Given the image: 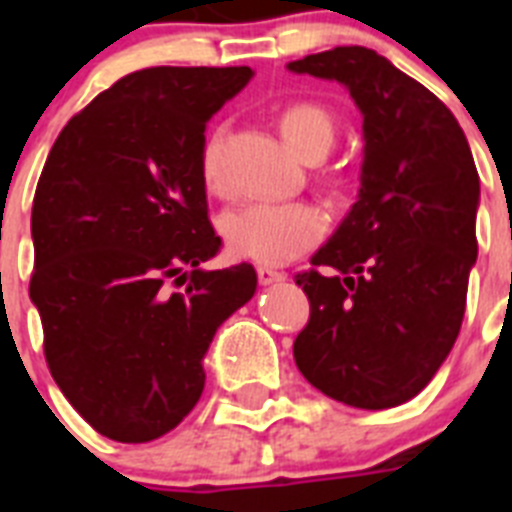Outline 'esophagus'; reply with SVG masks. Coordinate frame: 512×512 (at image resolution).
Wrapping results in <instances>:
<instances>
[{"label":"esophagus","mask_w":512,"mask_h":512,"mask_svg":"<svg viewBox=\"0 0 512 512\" xmlns=\"http://www.w3.org/2000/svg\"><path fill=\"white\" fill-rule=\"evenodd\" d=\"M287 279V273L284 271H276V268H271V265H257V281L260 284H279V281Z\"/></svg>","instance_id":"esophagus-1"}]
</instances>
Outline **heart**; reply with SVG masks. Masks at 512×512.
<instances>
[{
	"label": "heart",
	"instance_id": "heart-1",
	"mask_svg": "<svg viewBox=\"0 0 512 512\" xmlns=\"http://www.w3.org/2000/svg\"><path fill=\"white\" fill-rule=\"evenodd\" d=\"M279 130L305 159H321L335 146L337 119L327 106L295 100L279 111ZM199 175L207 193L225 199L231 183L225 175V135L215 127L201 143ZM327 233V215L308 201H255L223 217V236L233 255L255 263L281 265L305 255Z\"/></svg>",
	"mask_w": 512,
	"mask_h": 512
}]
</instances>
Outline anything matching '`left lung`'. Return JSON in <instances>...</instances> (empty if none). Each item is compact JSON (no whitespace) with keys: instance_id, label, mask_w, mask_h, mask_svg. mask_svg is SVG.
I'll use <instances>...</instances> for the list:
<instances>
[{"instance_id":"obj_1","label":"left lung","mask_w":512,"mask_h":512,"mask_svg":"<svg viewBox=\"0 0 512 512\" xmlns=\"http://www.w3.org/2000/svg\"><path fill=\"white\" fill-rule=\"evenodd\" d=\"M345 84L364 116L358 201L297 273L311 319L295 364L324 396L390 409L420 393L460 335L481 185L441 100L366 47L289 63Z\"/></svg>"}]
</instances>
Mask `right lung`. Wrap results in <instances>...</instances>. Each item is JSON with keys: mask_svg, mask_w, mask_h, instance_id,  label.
I'll return each instance as SVG.
<instances>
[{"mask_svg": "<svg viewBox=\"0 0 512 512\" xmlns=\"http://www.w3.org/2000/svg\"><path fill=\"white\" fill-rule=\"evenodd\" d=\"M247 66H154L71 116L31 209L34 273L52 380L100 436L146 444L204 390L217 327L252 300L249 263L207 271L223 241L199 154L209 116Z\"/></svg>", "mask_w": 512, "mask_h": 512, "instance_id": "obj_1", "label": "right lung"}]
</instances>
